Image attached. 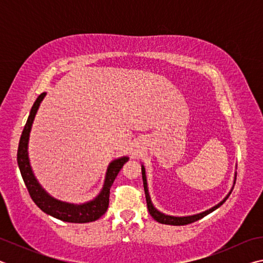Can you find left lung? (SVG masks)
<instances>
[{"label": "left lung", "mask_w": 263, "mask_h": 263, "mask_svg": "<svg viewBox=\"0 0 263 263\" xmlns=\"http://www.w3.org/2000/svg\"><path fill=\"white\" fill-rule=\"evenodd\" d=\"M141 174H142V182H144V190H145V196H146V202H147V209H148V212L149 215L154 218V220H157L158 222H161V224H166V225H176V226H180V225H186V224H191V222H194L196 220H199L202 219L203 217H205L209 213H211L212 211H215L216 209L219 208L222 203H224L226 199L229 198L230 194L226 196V197L222 199L220 203H218L217 205H215L211 209H209V210L201 212V213H197V215H194V216H186V217H174V216H168V215H164V213L158 211L157 209L154 208V205L152 204V201H151V197H149V194H148V188H147V180H146V173H145V167L141 164ZM235 183V182H234Z\"/></svg>", "instance_id": "obj_1"}]
</instances>
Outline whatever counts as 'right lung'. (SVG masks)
<instances>
[{
  "label": "right lung",
  "mask_w": 263,
  "mask_h": 263,
  "mask_svg": "<svg viewBox=\"0 0 263 263\" xmlns=\"http://www.w3.org/2000/svg\"><path fill=\"white\" fill-rule=\"evenodd\" d=\"M45 95L46 92H43V94L39 95L38 99L35 100L32 105V109L30 111L29 118L28 121H26L24 130L22 132L18 151H17V162H18L22 177H23L24 183L26 185V188H28L31 198H32V201L35 203V205L41 209L42 211L47 213V215L54 217L57 219H60L62 221L78 222V224L79 222L82 224V222L95 221L99 219L101 216H103L105 211L108 210L110 188L111 185H112L115 179L117 177L119 171H121L125 162H127L128 158L123 157L116 159L109 164L108 171H106L103 188H102V191L99 194V196L92 199V201L83 204H72L61 202L59 199L53 198L52 196L48 195L46 191L42 188V185L38 183L37 180H35L32 169H31L30 166L28 155V142L31 126H32L34 116L37 114V110Z\"/></svg>",
  "instance_id": "right-lung-1"
}]
</instances>
